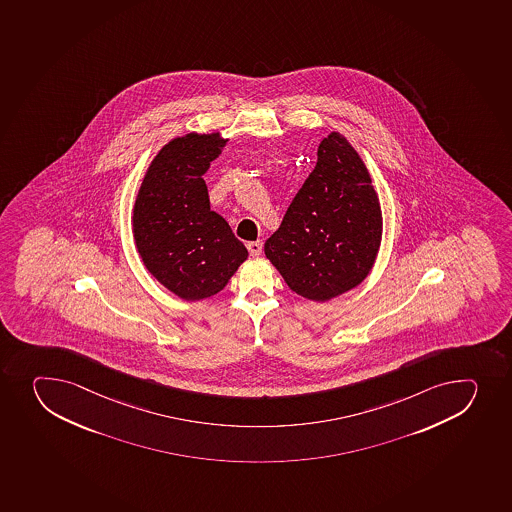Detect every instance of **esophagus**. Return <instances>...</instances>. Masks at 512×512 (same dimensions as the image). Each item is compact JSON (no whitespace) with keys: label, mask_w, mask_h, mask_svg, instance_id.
Masks as SVG:
<instances>
[{"label":"esophagus","mask_w":512,"mask_h":512,"mask_svg":"<svg viewBox=\"0 0 512 512\" xmlns=\"http://www.w3.org/2000/svg\"><path fill=\"white\" fill-rule=\"evenodd\" d=\"M248 252H250V255H253V257H257V255H260L262 253V248H264V243L260 242V240H257V242H250L247 243Z\"/></svg>","instance_id":"esophagus-1"}]
</instances>
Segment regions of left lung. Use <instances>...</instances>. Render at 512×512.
Returning <instances> with one entry per match:
<instances>
[{"label":"left lung","instance_id":"8db88e82","mask_svg":"<svg viewBox=\"0 0 512 512\" xmlns=\"http://www.w3.org/2000/svg\"><path fill=\"white\" fill-rule=\"evenodd\" d=\"M382 240V210L367 168L339 132L265 242V255L295 294L327 302L364 282Z\"/></svg>","mask_w":512,"mask_h":512}]
</instances>
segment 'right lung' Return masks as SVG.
I'll list each match as a JSON object with an SVG mask.
<instances>
[{"label":"right lung","instance_id":"right-lung-1","mask_svg":"<svg viewBox=\"0 0 512 512\" xmlns=\"http://www.w3.org/2000/svg\"><path fill=\"white\" fill-rule=\"evenodd\" d=\"M225 143L218 132L170 140L150 163L133 207L143 264L188 302L218 294L248 257L225 218L210 210L202 178Z\"/></svg>","mask_w":512,"mask_h":512}]
</instances>
